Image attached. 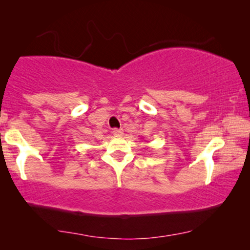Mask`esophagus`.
Segmentation results:
<instances>
[{"mask_svg": "<svg viewBox=\"0 0 250 250\" xmlns=\"http://www.w3.org/2000/svg\"><path fill=\"white\" fill-rule=\"evenodd\" d=\"M112 134L116 136V137H120V136L123 135V130H122V129H113Z\"/></svg>", "mask_w": 250, "mask_h": 250, "instance_id": "obj_1", "label": "esophagus"}]
</instances>
